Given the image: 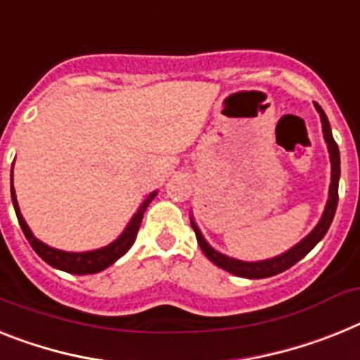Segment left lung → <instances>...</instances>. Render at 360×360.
<instances>
[{
    "mask_svg": "<svg viewBox=\"0 0 360 360\" xmlns=\"http://www.w3.org/2000/svg\"><path fill=\"white\" fill-rule=\"evenodd\" d=\"M315 109H317L319 116H321L322 124V134H324V142L328 146V153H330V162H331V184H330V193H328V202L326 207H324V213H322L321 220L308 235L304 236L302 240L297 242L293 248H290L288 251H284L282 255H276L273 259L266 260H257V262H245V260L233 259V257H227V255L220 253L213 248V245L207 244V240L204 238L202 231L196 226L195 218L191 214V226L195 229L196 240L200 250L204 251V255L213 264H217L218 268L226 269V271L233 273L236 276H244V278H266V276L278 275V273L290 269L293 264L299 262L300 259H304L309 251L319 244V242L324 238V235L330 229L331 222H333L335 211H337V202H339V178H340V155L339 147L335 143L333 134H331L330 122H328L326 112L322 110V107L319 103H315Z\"/></svg>",
    "mask_w": 360,
    "mask_h": 360,
    "instance_id": "8db88e82",
    "label": "left lung"
}]
</instances>
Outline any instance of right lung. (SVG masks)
Segmentation results:
<instances>
[{"mask_svg": "<svg viewBox=\"0 0 360 360\" xmlns=\"http://www.w3.org/2000/svg\"><path fill=\"white\" fill-rule=\"evenodd\" d=\"M156 193L158 191H153L149 196H147L146 200L142 202V205L138 207V211L133 214V218L129 220V224L125 226V229L122 231V235H120L116 240L110 242L109 245H103V248H100V250L72 253V251H61V250H56V248H51V245L38 240V238L32 235L30 227L27 226L25 218H23V214H21L20 205H18L16 191H14V187H12V174H11L12 205H14V211H16L18 222H20L21 229H23V233H25L27 240H29L30 245H32V250L36 251V253H38L39 257L49 264V266L61 269V271L72 273V275H92V273L103 271L105 268H109L110 264H115L120 257H124V255L131 250V245L134 244V240H136L138 229H140V224H142L143 213H146V210L149 207V204L156 196Z\"/></svg>", "mask_w": 360, "mask_h": 360, "instance_id": "obj_1", "label": "right lung"}]
</instances>
